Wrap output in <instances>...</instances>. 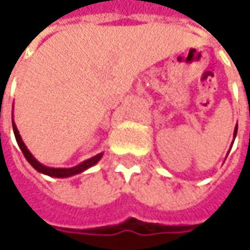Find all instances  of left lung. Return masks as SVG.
Wrapping results in <instances>:
<instances>
[{"label":"left lung","mask_w":250,"mask_h":250,"mask_svg":"<svg viewBox=\"0 0 250 250\" xmlns=\"http://www.w3.org/2000/svg\"><path fill=\"white\" fill-rule=\"evenodd\" d=\"M236 130H238V125H236L235 129H234V138H235V136H236Z\"/></svg>","instance_id":"obj_1"}]
</instances>
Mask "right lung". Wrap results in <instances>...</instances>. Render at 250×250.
<instances>
[{"label":"right lung","instance_id":"obj_1","mask_svg":"<svg viewBox=\"0 0 250 250\" xmlns=\"http://www.w3.org/2000/svg\"><path fill=\"white\" fill-rule=\"evenodd\" d=\"M12 128H14V133H15V138H16V142H18V145H19V147L22 150V153H23V156L26 157V160L30 163V166L36 169V171H39V172H42L44 175H48V177H55V178H66V177H72V175H76V174H81L83 171H86L87 168L93 167L94 164H97L100 159L103 157V153H99V154H96L94 157H91L89 160H84L82 161L81 164H78V166H75V167L71 168H53V167H47V166H44L42 164L40 161H37V160L34 159V156L29 151V149L26 147V145H24V142L21 138V135H19V130L16 128V125H15V122L12 121Z\"/></svg>","mask_w":250,"mask_h":250}]
</instances>
